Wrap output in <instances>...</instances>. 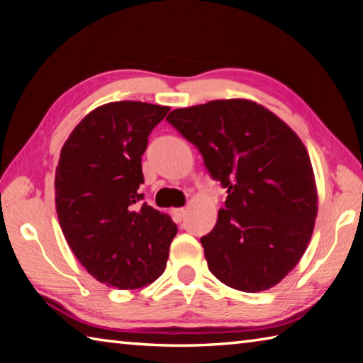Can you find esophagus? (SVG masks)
Wrapping results in <instances>:
<instances>
[{
  "label": "esophagus",
  "mask_w": 363,
  "mask_h": 363,
  "mask_svg": "<svg viewBox=\"0 0 363 363\" xmlns=\"http://www.w3.org/2000/svg\"><path fill=\"white\" fill-rule=\"evenodd\" d=\"M171 213H173L176 220H182L184 216H186V208H176V209L171 211Z\"/></svg>",
  "instance_id": "esophagus-1"
}]
</instances>
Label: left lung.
Wrapping results in <instances>:
<instances>
[{"mask_svg":"<svg viewBox=\"0 0 363 363\" xmlns=\"http://www.w3.org/2000/svg\"><path fill=\"white\" fill-rule=\"evenodd\" d=\"M167 121L200 150L228 194L216 227L200 240L209 272L242 292L278 284L305 254L318 216L311 160L300 138L249 100L174 109Z\"/></svg>","mask_w":363,"mask_h":363,"instance_id":"left-lung-1","label":"left lung"}]
</instances>
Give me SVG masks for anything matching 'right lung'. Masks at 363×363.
Instances as JSON below:
<instances>
[{
  "label": "right lung",
  "mask_w": 363,
  "mask_h": 363,
  "mask_svg": "<svg viewBox=\"0 0 363 363\" xmlns=\"http://www.w3.org/2000/svg\"><path fill=\"white\" fill-rule=\"evenodd\" d=\"M168 111L141 101L108 103L85 116L62 147L58 222L77 260L106 286L140 289L167 267L177 227L144 203L138 189L147 138Z\"/></svg>",
  "instance_id": "add662e5"
}]
</instances>
